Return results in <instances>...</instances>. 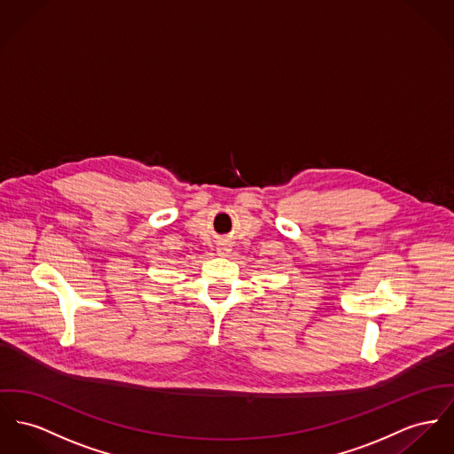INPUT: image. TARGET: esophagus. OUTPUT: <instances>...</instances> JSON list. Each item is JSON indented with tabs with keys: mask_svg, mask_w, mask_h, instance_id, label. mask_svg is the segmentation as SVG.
Listing matches in <instances>:
<instances>
[{
	"mask_svg": "<svg viewBox=\"0 0 454 454\" xmlns=\"http://www.w3.org/2000/svg\"><path fill=\"white\" fill-rule=\"evenodd\" d=\"M231 249H229V246L227 244H220V247H218V253L220 254H227Z\"/></svg>",
	"mask_w": 454,
	"mask_h": 454,
	"instance_id": "obj_1",
	"label": "esophagus"
}]
</instances>
